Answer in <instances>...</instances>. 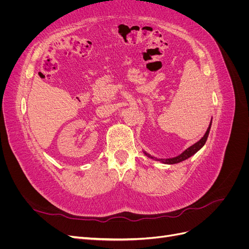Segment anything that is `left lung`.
I'll list each match as a JSON object with an SVG mask.
<instances>
[{
  "label": "left lung",
  "instance_id": "left-lung-1",
  "mask_svg": "<svg viewBox=\"0 0 249 249\" xmlns=\"http://www.w3.org/2000/svg\"><path fill=\"white\" fill-rule=\"evenodd\" d=\"M211 124H212V120H211L210 125H209V127H208V130H207L206 134L203 135V137H202L199 141H197L196 143H194V144L191 145L190 147H188V148L185 150V152H183L182 154H180V155L178 156V157L171 158V159H165V160H161V159H160V160H158V159H156V158H154V157H152V156H149V155H147V154H145V155H146L147 157H149V158H152V159H155V160H158V161H161V162H163V163H165V164H176V163L182 162V161L188 159V158H190L191 156H193L195 153L198 152V150H199L203 145H205V143H206V141H207V139H208V136H209V133H210Z\"/></svg>",
  "mask_w": 249,
  "mask_h": 249
}]
</instances>
